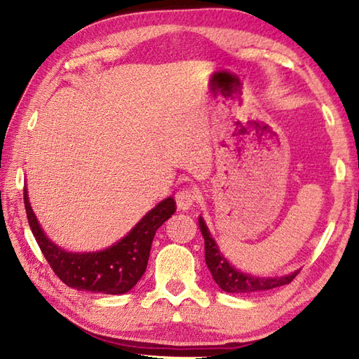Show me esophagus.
<instances>
[{
    "mask_svg": "<svg viewBox=\"0 0 359 359\" xmlns=\"http://www.w3.org/2000/svg\"><path fill=\"white\" fill-rule=\"evenodd\" d=\"M197 201V193L194 189H182L175 194V203L180 211H188Z\"/></svg>",
    "mask_w": 359,
    "mask_h": 359,
    "instance_id": "34e87169",
    "label": "esophagus"
}]
</instances>
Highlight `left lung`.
I'll return each mask as SVG.
<instances>
[{"label":"left lung","mask_w":359,"mask_h":359,"mask_svg":"<svg viewBox=\"0 0 359 359\" xmlns=\"http://www.w3.org/2000/svg\"><path fill=\"white\" fill-rule=\"evenodd\" d=\"M199 226L205 239V261H207L208 270L211 271L216 284L226 293L266 292V290L290 284L299 273V270H297L282 278H256L251 276V274L238 271L219 251L216 241L211 238L208 226L205 225L202 217H199Z\"/></svg>","instance_id":"8db88e82"}]
</instances>
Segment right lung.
Here are the masks:
<instances>
[{"label": "right lung", "mask_w": 359, "mask_h": 359, "mask_svg": "<svg viewBox=\"0 0 359 359\" xmlns=\"http://www.w3.org/2000/svg\"><path fill=\"white\" fill-rule=\"evenodd\" d=\"M22 194L30 230L53 273L67 287L93 293L123 294L129 292L147 270L156 231L175 212V201L168 197L112 247L95 253H71L46 238L29 203L26 187Z\"/></svg>", "instance_id": "add662e5"}]
</instances>
